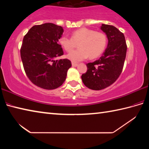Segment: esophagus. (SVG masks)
Segmentation results:
<instances>
[{"mask_svg": "<svg viewBox=\"0 0 149 149\" xmlns=\"http://www.w3.org/2000/svg\"><path fill=\"white\" fill-rule=\"evenodd\" d=\"M72 65L73 67H76V66H77V65H78L77 63H75V62H72Z\"/></svg>", "mask_w": 149, "mask_h": 149, "instance_id": "34e87169", "label": "esophagus"}]
</instances>
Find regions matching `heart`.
<instances>
[{"label":"heart","instance_id":"1","mask_svg":"<svg viewBox=\"0 0 149 149\" xmlns=\"http://www.w3.org/2000/svg\"><path fill=\"white\" fill-rule=\"evenodd\" d=\"M78 43L79 49L67 55L72 62H77L89 58L95 59L99 57L106 49L108 43L107 35L103 32L82 27L72 32L71 38L62 36L59 39V44L66 52H70Z\"/></svg>","mask_w":149,"mask_h":149}]
</instances>
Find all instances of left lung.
Masks as SVG:
<instances>
[{
    "instance_id": "obj_1",
    "label": "left lung",
    "mask_w": 149,
    "mask_h": 149,
    "mask_svg": "<svg viewBox=\"0 0 149 149\" xmlns=\"http://www.w3.org/2000/svg\"><path fill=\"white\" fill-rule=\"evenodd\" d=\"M102 31L107 35L108 46L99 60L86 64L87 71L82 74L84 85L93 90H101L117 80L124 64L127 45L124 35L116 27L102 24Z\"/></svg>"
}]
</instances>
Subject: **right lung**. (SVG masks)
Masks as SVG:
<instances>
[{
    "instance_id": "add662e5",
    "label": "right lung",
    "mask_w": 149,
    "mask_h": 149,
    "mask_svg": "<svg viewBox=\"0 0 149 149\" xmlns=\"http://www.w3.org/2000/svg\"><path fill=\"white\" fill-rule=\"evenodd\" d=\"M63 32L62 27L46 23L33 26L23 39L20 54L25 72L33 84L42 89L61 86L72 66L68 59L54 60L64 54L58 43Z\"/></svg>"
}]
</instances>
